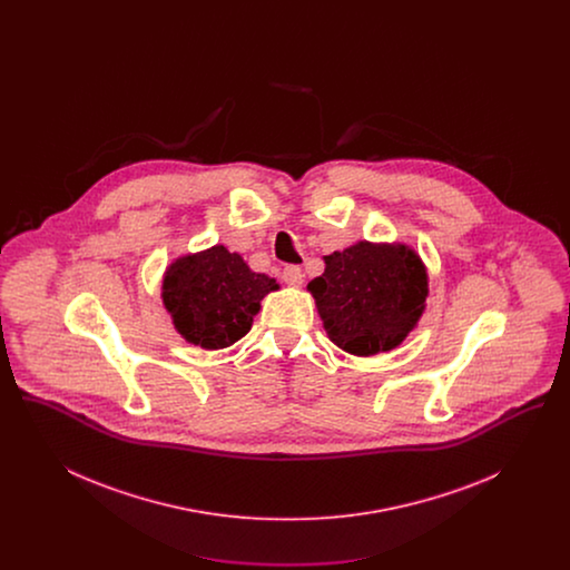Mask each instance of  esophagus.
Wrapping results in <instances>:
<instances>
[{
  "label": "esophagus",
  "mask_w": 570,
  "mask_h": 570,
  "mask_svg": "<svg viewBox=\"0 0 570 570\" xmlns=\"http://www.w3.org/2000/svg\"><path fill=\"white\" fill-rule=\"evenodd\" d=\"M282 279L288 284V286H293V288H298L301 284H303V273L295 265H291V267H286L284 273H282Z\"/></svg>",
  "instance_id": "34e87169"
}]
</instances>
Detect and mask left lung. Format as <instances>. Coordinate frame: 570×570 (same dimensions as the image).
I'll list each match as a JSON object with an SVG mask.
<instances>
[{"mask_svg": "<svg viewBox=\"0 0 570 570\" xmlns=\"http://www.w3.org/2000/svg\"><path fill=\"white\" fill-rule=\"evenodd\" d=\"M428 286V267L410 245L356 242L325 256V273L307 291L328 340L372 356L397 348L419 325Z\"/></svg>", "mask_w": 570, "mask_h": 570, "instance_id": "1", "label": "left lung"}]
</instances>
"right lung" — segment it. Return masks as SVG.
<instances>
[{
    "label": "right lung",
    "mask_w": 570,
    "mask_h": 570,
    "mask_svg": "<svg viewBox=\"0 0 570 570\" xmlns=\"http://www.w3.org/2000/svg\"><path fill=\"white\" fill-rule=\"evenodd\" d=\"M279 284L254 273L224 245L175 258L163 277V303L177 333L194 346L219 351L252 328L261 301Z\"/></svg>",
    "instance_id": "add662e5"
}]
</instances>
